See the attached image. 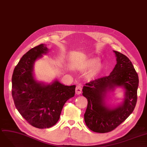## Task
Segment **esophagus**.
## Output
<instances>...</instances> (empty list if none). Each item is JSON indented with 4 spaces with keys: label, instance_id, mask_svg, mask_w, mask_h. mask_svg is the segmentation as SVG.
<instances>
[{
    "label": "esophagus",
    "instance_id": "obj_1",
    "mask_svg": "<svg viewBox=\"0 0 147 147\" xmlns=\"http://www.w3.org/2000/svg\"><path fill=\"white\" fill-rule=\"evenodd\" d=\"M82 92V87L80 85L76 87L75 88V93L76 94H80Z\"/></svg>",
    "mask_w": 147,
    "mask_h": 147
}]
</instances>
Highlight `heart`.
<instances>
[{"mask_svg": "<svg viewBox=\"0 0 147 147\" xmlns=\"http://www.w3.org/2000/svg\"><path fill=\"white\" fill-rule=\"evenodd\" d=\"M99 59L96 57H93V58H90L87 63V67H93L92 71H91L90 73V75H93L97 72H99L101 70L103 69V65L101 62H98Z\"/></svg>", "mask_w": 147, "mask_h": 147, "instance_id": "b5f03b06", "label": "heart"}]
</instances>
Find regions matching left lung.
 <instances>
[{
  "instance_id": "left-lung-1",
  "label": "left lung",
  "mask_w": 147,
  "mask_h": 147,
  "mask_svg": "<svg viewBox=\"0 0 147 147\" xmlns=\"http://www.w3.org/2000/svg\"><path fill=\"white\" fill-rule=\"evenodd\" d=\"M114 52L117 64L110 75L90 81L82 88V95L88 101L84 121L94 132L103 134L114 130L132 113L137 102L138 74L127 57L117 51ZM117 86L125 88V98L121 106L110 109L104 99L108 90Z\"/></svg>"
}]
</instances>
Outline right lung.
Masks as SVG:
<instances>
[{"mask_svg":"<svg viewBox=\"0 0 147 147\" xmlns=\"http://www.w3.org/2000/svg\"><path fill=\"white\" fill-rule=\"evenodd\" d=\"M48 50L44 44L32 48L20 59L12 77V96L16 108L28 123L39 129L56 124L65 103L75 93L74 85L65 86L57 80L45 85L34 79V63Z\"/></svg>","mask_w":147,"mask_h":147,"instance_id":"right-lung-1","label":"right lung"}]
</instances>
